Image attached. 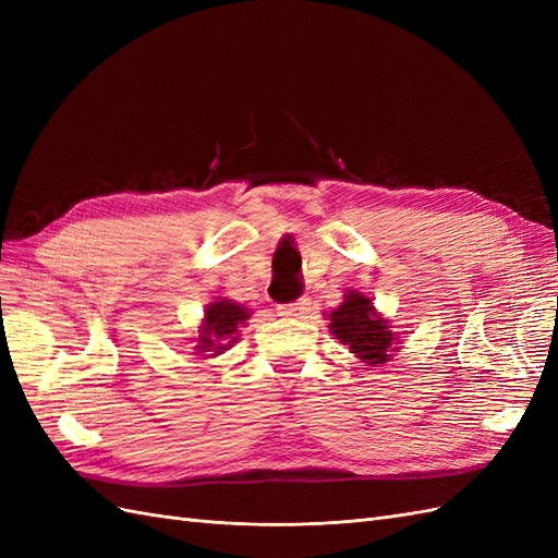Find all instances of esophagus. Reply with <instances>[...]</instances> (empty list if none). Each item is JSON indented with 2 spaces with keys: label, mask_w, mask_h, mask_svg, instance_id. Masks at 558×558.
Segmentation results:
<instances>
[{
  "label": "esophagus",
  "mask_w": 558,
  "mask_h": 558,
  "mask_svg": "<svg viewBox=\"0 0 558 558\" xmlns=\"http://www.w3.org/2000/svg\"><path fill=\"white\" fill-rule=\"evenodd\" d=\"M312 312V302L310 300H298L289 307H281L283 316H293V318H305Z\"/></svg>",
  "instance_id": "esophagus-1"
}]
</instances>
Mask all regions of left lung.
Here are the masks:
<instances>
[{
    "mask_svg": "<svg viewBox=\"0 0 558 558\" xmlns=\"http://www.w3.org/2000/svg\"><path fill=\"white\" fill-rule=\"evenodd\" d=\"M328 316V330L340 340L361 363L375 367L391 361L400 349V335L393 332L391 320L377 312L375 302L361 291H347L340 307Z\"/></svg>",
    "mask_w": 558,
    "mask_h": 558,
    "instance_id": "left-lung-1",
    "label": "left lung"
}]
</instances>
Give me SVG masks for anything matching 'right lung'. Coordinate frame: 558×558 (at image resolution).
Listing matches in <instances>:
<instances>
[{"instance_id":"right-lung-1","label":"right lung","mask_w":558,"mask_h":558,"mask_svg":"<svg viewBox=\"0 0 558 558\" xmlns=\"http://www.w3.org/2000/svg\"><path fill=\"white\" fill-rule=\"evenodd\" d=\"M251 318V310L240 302L228 298H216L205 307L202 320L197 326V335L191 337L195 344L193 353L202 359H216L228 351L240 337V328L246 326Z\"/></svg>"}]
</instances>
